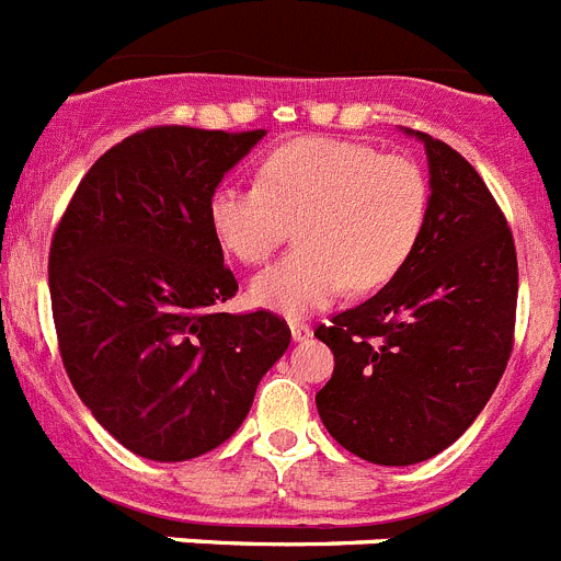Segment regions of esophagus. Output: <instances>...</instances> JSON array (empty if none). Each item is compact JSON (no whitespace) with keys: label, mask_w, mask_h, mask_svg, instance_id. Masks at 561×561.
Returning <instances> with one entry per match:
<instances>
[{"label":"esophagus","mask_w":561,"mask_h":561,"mask_svg":"<svg viewBox=\"0 0 561 561\" xmlns=\"http://www.w3.org/2000/svg\"><path fill=\"white\" fill-rule=\"evenodd\" d=\"M289 331H291V340L295 342H304L311 336V325L304 323V320H289Z\"/></svg>","instance_id":"esophagus-1"}]
</instances>
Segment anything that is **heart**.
I'll use <instances>...</instances> for the list:
<instances>
[{
    "mask_svg": "<svg viewBox=\"0 0 561 561\" xmlns=\"http://www.w3.org/2000/svg\"><path fill=\"white\" fill-rule=\"evenodd\" d=\"M427 210V180L408 157L300 137L266 153L257 185L216 187L207 225L241 264H264L297 225L300 247L250 284L252 304L297 317L329 306L348 284H390L419 247Z\"/></svg>",
    "mask_w": 561,
    "mask_h": 561,
    "instance_id": "obj_1",
    "label": "heart"
}]
</instances>
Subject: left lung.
Wrapping results in <instances>:
<instances>
[{
    "instance_id": "1",
    "label": "left lung",
    "mask_w": 561,
    "mask_h": 561,
    "mask_svg": "<svg viewBox=\"0 0 561 561\" xmlns=\"http://www.w3.org/2000/svg\"><path fill=\"white\" fill-rule=\"evenodd\" d=\"M424 142L430 210L404 270L314 331L334 354L317 393L331 438L379 466H413L472 427L512 356L517 252L492 193L447 142Z\"/></svg>"
}]
</instances>
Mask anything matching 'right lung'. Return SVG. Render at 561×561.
I'll list each match as a JSON object with an SVG mask.
<instances>
[{"mask_svg":"<svg viewBox=\"0 0 561 561\" xmlns=\"http://www.w3.org/2000/svg\"><path fill=\"white\" fill-rule=\"evenodd\" d=\"M264 134H131L89 168L53 236L64 368L98 424L140 458L176 463L225 444L289 348L280 317L216 311L238 284L207 202Z\"/></svg>","mask_w":561,"mask_h":561,"instance_id":"1","label":"right lung"}]
</instances>
